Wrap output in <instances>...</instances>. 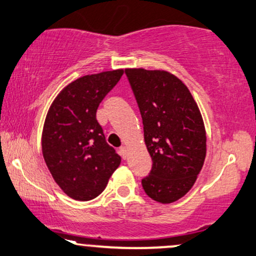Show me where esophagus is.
I'll use <instances>...</instances> for the list:
<instances>
[{
	"label": "esophagus",
	"instance_id": "esophagus-1",
	"mask_svg": "<svg viewBox=\"0 0 256 256\" xmlns=\"http://www.w3.org/2000/svg\"><path fill=\"white\" fill-rule=\"evenodd\" d=\"M120 153H121L123 159H126V158H127V154H128V148L126 146H122L121 148H120Z\"/></svg>",
	"mask_w": 256,
	"mask_h": 256
}]
</instances>
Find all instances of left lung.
<instances>
[{
  "label": "left lung",
  "mask_w": 256,
  "mask_h": 256,
  "mask_svg": "<svg viewBox=\"0 0 256 256\" xmlns=\"http://www.w3.org/2000/svg\"><path fill=\"white\" fill-rule=\"evenodd\" d=\"M144 123L152 171L142 179L148 197L162 204L191 190L206 156V132L188 86L165 70L126 68Z\"/></svg>",
  "instance_id": "obj_1"
}]
</instances>
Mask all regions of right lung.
I'll use <instances>...</instances> for the list:
<instances>
[{
    "instance_id": "add662e5",
    "label": "right lung",
    "mask_w": 256,
    "mask_h": 256,
    "mask_svg": "<svg viewBox=\"0 0 256 256\" xmlns=\"http://www.w3.org/2000/svg\"><path fill=\"white\" fill-rule=\"evenodd\" d=\"M122 74L118 68L83 76L66 85L47 112L42 156L54 182L72 200L86 202L100 196L121 164V156L106 144L96 112Z\"/></svg>"
}]
</instances>
